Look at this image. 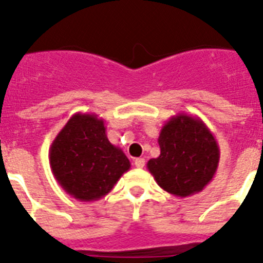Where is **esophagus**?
Returning <instances> with one entry per match:
<instances>
[{
	"label": "esophagus",
	"mask_w": 263,
	"mask_h": 263,
	"mask_svg": "<svg viewBox=\"0 0 263 263\" xmlns=\"http://www.w3.org/2000/svg\"><path fill=\"white\" fill-rule=\"evenodd\" d=\"M134 165H136L137 168H143L144 167V159L137 158L136 160H134Z\"/></svg>",
	"instance_id": "34e87169"
}]
</instances>
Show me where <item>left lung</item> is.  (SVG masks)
Segmentation results:
<instances>
[{
    "mask_svg": "<svg viewBox=\"0 0 263 263\" xmlns=\"http://www.w3.org/2000/svg\"><path fill=\"white\" fill-rule=\"evenodd\" d=\"M160 155L147 161V170L161 189L176 197L203 190L216 173L220 150L215 137L196 116H172L159 134Z\"/></svg>",
    "mask_w": 263,
    "mask_h": 263,
    "instance_id": "left-lung-1",
    "label": "left lung"
}]
</instances>
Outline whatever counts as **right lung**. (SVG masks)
Segmentation results:
<instances>
[{"label": "right lung", "instance_id": "obj_1", "mask_svg": "<svg viewBox=\"0 0 263 263\" xmlns=\"http://www.w3.org/2000/svg\"><path fill=\"white\" fill-rule=\"evenodd\" d=\"M104 120L95 113H76L52 142L49 164L60 186L82 202L103 198L130 161L120 147L109 142Z\"/></svg>", "mask_w": 263, "mask_h": 263}]
</instances>
